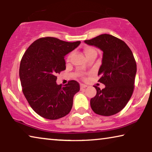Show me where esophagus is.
Segmentation results:
<instances>
[{
	"mask_svg": "<svg viewBox=\"0 0 152 152\" xmlns=\"http://www.w3.org/2000/svg\"><path fill=\"white\" fill-rule=\"evenodd\" d=\"M86 87H87V86L86 85V84H80V89L85 88Z\"/></svg>",
	"mask_w": 152,
	"mask_h": 152,
	"instance_id": "1",
	"label": "esophagus"
}]
</instances>
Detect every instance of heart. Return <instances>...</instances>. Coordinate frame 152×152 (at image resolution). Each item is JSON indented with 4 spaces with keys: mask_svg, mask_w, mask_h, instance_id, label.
<instances>
[{
    "mask_svg": "<svg viewBox=\"0 0 152 152\" xmlns=\"http://www.w3.org/2000/svg\"><path fill=\"white\" fill-rule=\"evenodd\" d=\"M93 52H96V50H94V49L92 47H86L84 48V53H85L86 56H88L89 54H91V53H93ZM72 53H70L68 55V56H67L66 58V60L69 61L70 60V58L72 57Z\"/></svg>",
    "mask_w": 152,
    "mask_h": 152,
    "instance_id": "obj_1",
    "label": "heart"
}]
</instances>
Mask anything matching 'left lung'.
<instances>
[{
  "label": "left lung",
  "instance_id": "8db88e82",
  "mask_svg": "<svg viewBox=\"0 0 152 152\" xmlns=\"http://www.w3.org/2000/svg\"><path fill=\"white\" fill-rule=\"evenodd\" d=\"M84 42L103 51L98 76L105 88L94 86L96 94L91 99L92 109L102 116L116 114L126 106L134 90L137 65L132 51L123 41L109 34Z\"/></svg>",
  "mask_w": 152,
  "mask_h": 152
}]
</instances>
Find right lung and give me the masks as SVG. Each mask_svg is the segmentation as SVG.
<instances>
[{
  "instance_id": "right-lung-1",
  "label": "right lung",
  "mask_w": 152,
  "mask_h": 152,
  "mask_svg": "<svg viewBox=\"0 0 152 152\" xmlns=\"http://www.w3.org/2000/svg\"><path fill=\"white\" fill-rule=\"evenodd\" d=\"M80 43L42 37L23 56L19 67L22 91L33 110L45 119H58L70 112L79 83L70 80L64 86L58 85L56 74L66 70L64 56Z\"/></svg>"
}]
</instances>
